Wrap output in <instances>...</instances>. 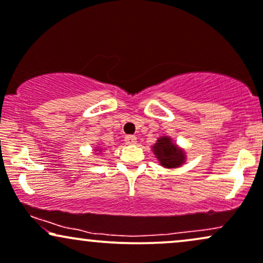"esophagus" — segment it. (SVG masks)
I'll list each match as a JSON object with an SVG mask.
<instances>
[{
	"label": "esophagus",
	"instance_id": "34e87169",
	"mask_svg": "<svg viewBox=\"0 0 263 263\" xmlns=\"http://www.w3.org/2000/svg\"><path fill=\"white\" fill-rule=\"evenodd\" d=\"M124 141L125 144L128 145H134L135 142H137V137H135V135H128V137H125Z\"/></svg>",
	"mask_w": 263,
	"mask_h": 263
}]
</instances>
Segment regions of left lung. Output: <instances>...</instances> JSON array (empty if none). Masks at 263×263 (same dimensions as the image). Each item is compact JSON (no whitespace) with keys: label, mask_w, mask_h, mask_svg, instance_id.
Segmentation results:
<instances>
[{"label":"left lung","mask_w":263,"mask_h":263,"mask_svg":"<svg viewBox=\"0 0 263 263\" xmlns=\"http://www.w3.org/2000/svg\"><path fill=\"white\" fill-rule=\"evenodd\" d=\"M151 148L161 166L168 170L181 167L186 161L185 150L177 145L168 135L158 138Z\"/></svg>","instance_id":"obj_1"}]
</instances>
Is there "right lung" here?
<instances>
[{
  "label": "right lung",
  "mask_w": 263,
  "mask_h": 263,
  "mask_svg": "<svg viewBox=\"0 0 263 263\" xmlns=\"http://www.w3.org/2000/svg\"><path fill=\"white\" fill-rule=\"evenodd\" d=\"M93 151H95V155H99L100 152H102V151H103V148H102V147H100V146H96L95 148H93Z\"/></svg>",
  "instance_id": "1"
}]
</instances>
